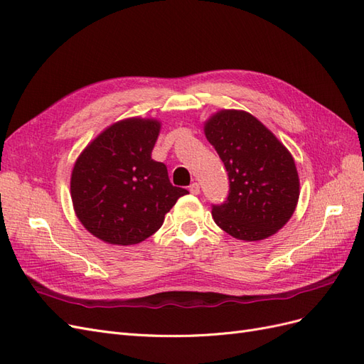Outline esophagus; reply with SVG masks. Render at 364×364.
Masks as SVG:
<instances>
[{
  "instance_id": "34e87169",
  "label": "esophagus",
  "mask_w": 364,
  "mask_h": 364,
  "mask_svg": "<svg viewBox=\"0 0 364 364\" xmlns=\"http://www.w3.org/2000/svg\"><path fill=\"white\" fill-rule=\"evenodd\" d=\"M190 193H191V194H194V196L199 194V193H200V185L197 183V182L191 183V185H190Z\"/></svg>"
}]
</instances>
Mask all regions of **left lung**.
<instances>
[{"label":"left lung","mask_w":364,"mask_h":364,"mask_svg":"<svg viewBox=\"0 0 364 364\" xmlns=\"http://www.w3.org/2000/svg\"><path fill=\"white\" fill-rule=\"evenodd\" d=\"M205 136L229 176V196L213 206L217 226L243 241H259L287 225L299 200V174L289 149L258 118L222 109L203 123Z\"/></svg>","instance_id":"1"}]
</instances>
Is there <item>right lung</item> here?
Returning a JSON list of instances; mask_svg holds the SVG:
<instances>
[{
    "instance_id": "obj_1",
    "label": "right lung",
    "mask_w": 364,
    "mask_h": 364,
    "mask_svg": "<svg viewBox=\"0 0 364 364\" xmlns=\"http://www.w3.org/2000/svg\"><path fill=\"white\" fill-rule=\"evenodd\" d=\"M161 132L156 118L130 117L102 130L71 171L74 213L87 232L114 246H134L162 226L186 190L151 159Z\"/></svg>"
}]
</instances>
